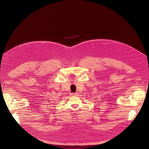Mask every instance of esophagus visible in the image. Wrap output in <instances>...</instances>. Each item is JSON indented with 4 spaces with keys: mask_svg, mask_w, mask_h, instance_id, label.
Returning a JSON list of instances; mask_svg holds the SVG:
<instances>
[{
    "mask_svg": "<svg viewBox=\"0 0 149 149\" xmlns=\"http://www.w3.org/2000/svg\"><path fill=\"white\" fill-rule=\"evenodd\" d=\"M78 94V93H71V95L72 96H77Z\"/></svg>",
    "mask_w": 149,
    "mask_h": 149,
    "instance_id": "34e87169",
    "label": "esophagus"
}]
</instances>
